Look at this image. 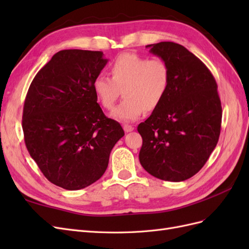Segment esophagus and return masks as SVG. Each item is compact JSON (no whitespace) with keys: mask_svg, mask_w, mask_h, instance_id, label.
I'll return each mask as SVG.
<instances>
[{"mask_svg":"<svg viewBox=\"0 0 249 249\" xmlns=\"http://www.w3.org/2000/svg\"><path fill=\"white\" fill-rule=\"evenodd\" d=\"M124 130L125 133H129V132H132L134 130V126L130 125V124H124Z\"/></svg>","mask_w":249,"mask_h":249,"instance_id":"34e87169","label":"esophagus"}]
</instances>
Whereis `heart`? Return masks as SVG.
<instances>
[{
    "label": "heart",
    "mask_w": 249,
    "mask_h": 249,
    "mask_svg": "<svg viewBox=\"0 0 249 249\" xmlns=\"http://www.w3.org/2000/svg\"><path fill=\"white\" fill-rule=\"evenodd\" d=\"M107 76H96L92 90L101 106L111 110L118 97L123 103L112 112V117L119 122H133L144 111L159 108L166 97L171 84L170 67L163 59H148L134 53L117 56L109 65Z\"/></svg>",
    "instance_id": "b5f03b06"
}]
</instances>
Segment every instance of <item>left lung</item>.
<instances>
[{"label": "left lung", "mask_w": 249, "mask_h": 249, "mask_svg": "<svg viewBox=\"0 0 249 249\" xmlns=\"http://www.w3.org/2000/svg\"><path fill=\"white\" fill-rule=\"evenodd\" d=\"M170 67L171 84L159 108L137 130L139 160L149 175L169 182L190 178L203 167L219 139L222 108L208 67L178 43L148 44Z\"/></svg>", "instance_id": "8db88e82"}]
</instances>
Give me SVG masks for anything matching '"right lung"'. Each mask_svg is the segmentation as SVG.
<instances>
[{
	"label": "right lung",
	"mask_w": 249,
	"mask_h": 249,
	"mask_svg": "<svg viewBox=\"0 0 249 249\" xmlns=\"http://www.w3.org/2000/svg\"><path fill=\"white\" fill-rule=\"evenodd\" d=\"M103 52L63 50L37 72L22 111L28 152L51 183L66 190L93 184L124 132L104 114L92 82L107 64Z\"/></svg>",
	"instance_id": "right-lung-1"
}]
</instances>
